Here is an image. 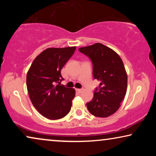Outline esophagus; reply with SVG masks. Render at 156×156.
<instances>
[{
    "instance_id": "1",
    "label": "esophagus",
    "mask_w": 156,
    "mask_h": 156,
    "mask_svg": "<svg viewBox=\"0 0 156 156\" xmlns=\"http://www.w3.org/2000/svg\"><path fill=\"white\" fill-rule=\"evenodd\" d=\"M76 91H77L79 93H81V92H82V91H83V89H76Z\"/></svg>"
}]
</instances>
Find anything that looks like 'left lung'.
Segmentation results:
<instances>
[{
	"mask_svg": "<svg viewBox=\"0 0 156 156\" xmlns=\"http://www.w3.org/2000/svg\"><path fill=\"white\" fill-rule=\"evenodd\" d=\"M79 50L90 58L94 78L100 82L92 100L87 103L89 112L102 118L114 114L121 106L127 89L128 76L122 59L112 49L101 43Z\"/></svg>",
	"mask_w": 156,
	"mask_h": 156,
	"instance_id": "1",
	"label": "left lung"
}]
</instances>
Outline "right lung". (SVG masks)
<instances>
[{"label": "right lung", "instance_id": "1", "mask_svg": "<svg viewBox=\"0 0 156 156\" xmlns=\"http://www.w3.org/2000/svg\"><path fill=\"white\" fill-rule=\"evenodd\" d=\"M76 47L48 48L36 57L27 72V89L37 112L51 120L65 117L70 112L74 89L60 82L61 69L73 55Z\"/></svg>", "mask_w": 156, "mask_h": 156}]
</instances>
